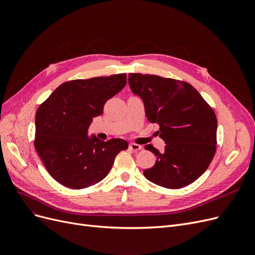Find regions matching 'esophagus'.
Returning <instances> with one entry per match:
<instances>
[{
	"label": "esophagus",
	"mask_w": 255,
	"mask_h": 255,
	"mask_svg": "<svg viewBox=\"0 0 255 255\" xmlns=\"http://www.w3.org/2000/svg\"><path fill=\"white\" fill-rule=\"evenodd\" d=\"M128 148H129V150H132V151L136 152V151H138V150H140V149L142 148V146H141L140 144H137V143H129Z\"/></svg>",
	"instance_id": "obj_1"
}]
</instances>
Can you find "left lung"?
Returning a JSON list of instances; mask_svg holds the SVG:
<instances>
[{
	"label": "left lung",
	"mask_w": 255,
	"mask_h": 255,
	"mask_svg": "<svg viewBox=\"0 0 255 255\" xmlns=\"http://www.w3.org/2000/svg\"><path fill=\"white\" fill-rule=\"evenodd\" d=\"M133 94L140 97L148 120L157 123L166 143L159 152L144 148L156 161L143 175L161 187L177 189L201 176L210 166L217 143V118L212 107L190 84L158 75L129 73Z\"/></svg>",
	"instance_id": "1"
}]
</instances>
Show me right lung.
Instances as JSON below:
<instances>
[{
  "label": "right lung",
  "mask_w": 255,
  "mask_h": 255,
  "mask_svg": "<svg viewBox=\"0 0 255 255\" xmlns=\"http://www.w3.org/2000/svg\"><path fill=\"white\" fill-rule=\"evenodd\" d=\"M127 74L74 80L61 84L38 107L34 145L54 180L83 189L109 174L117 154L128 148L120 139L88 136L92 118L103 114L107 100L120 92Z\"/></svg>",
  "instance_id": "1"
}]
</instances>
